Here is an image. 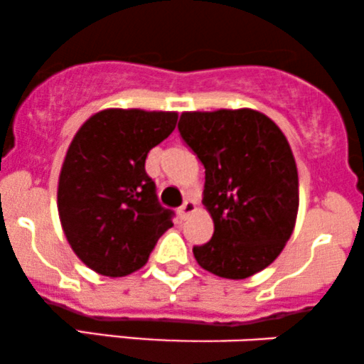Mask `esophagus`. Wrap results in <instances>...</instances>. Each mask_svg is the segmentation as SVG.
Masks as SVG:
<instances>
[{"instance_id": "obj_1", "label": "esophagus", "mask_w": 364, "mask_h": 364, "mask_svg": "<svg viewBox=\"0 0 364 364\" xmlns=\"http://www.w3.org/2000/svg\"><path fill=\"white\" fill-rule=\"evenodd\" d=\"M195 210H196V203L193 202V200H186V202L178 208V217L181 220H186Z\"/></svg>"}]
</instances>
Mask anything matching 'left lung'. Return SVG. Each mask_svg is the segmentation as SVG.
<instances>
[{"mask_svg": "<svg viewBox=\"0 0 364 364\" xmlns=\"http://www.w3.org/2000/svg\"><path fill=\"white\" fill-rule=\"evenodd\" d=\"M178 128L205 168L202 203L214 220L212 240L193 246L196 262L219 277H252L294 231L299 183L289 141L248 107L183 112Z\"/></svg>", "mask_w": 364, "mask_h": 364, "instance_id": "obj_1", "label": "left lung"}]
</instances>
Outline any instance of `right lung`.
<instances>
[{"label": "right lung", "instance_id": "obj_1", "mask_svg": "<svg viewBox=\"0 0 364 364\" xmlns=\"http://www.w3.org/2000/svg\"><path fill=\"white\" fill-rule=\"evenodd\" d=\"M176 121L174 111L104 109L75 133L58 183V214L75 255L94 272L124 277L141 269L173 228L145 159Z\"/></svg>", "mask_w": 364, "mask_h": 364}]
</instances>
